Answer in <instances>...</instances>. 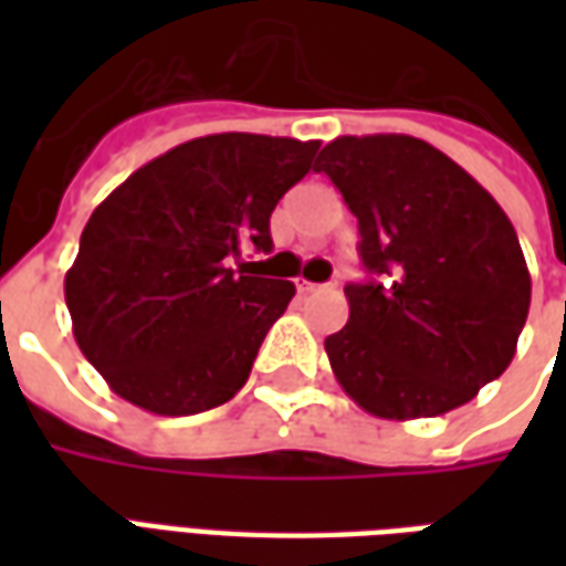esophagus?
Returning <instances> with one entry per match:
<instances>
[{
    "label": "esophagus",
    "mask_w": 566,
    "mask_h": 566,
    "mask_svg": "<svg viewBox=\"0 0 566 566\" xmlns=\"http://www.w3.org/2000/svg\"><path fill=\"white\" fill-rule=\"evenodd\" d=\"M333 284H315V282H306V279H296V291L300 294H315V291H327Z\"/></svg>",
    "instance_id": "34e87169"
}]
</instances>
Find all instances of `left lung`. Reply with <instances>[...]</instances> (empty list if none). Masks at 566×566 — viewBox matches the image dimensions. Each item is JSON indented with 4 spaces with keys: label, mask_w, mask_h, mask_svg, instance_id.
Returning a JSON list of instances; mask_svg holds the SVG:
<instances>
[{
    "label": "left lung",
    "mask_w": 566,
    "mask_h": 566,
    "mask_svg": "<svg viewBox=\"0 0 566 566\" xmlns=\"http://www.w3.org/2000/svg\"><path fill=\"white\" fill-rule=\"evenodd\" d=\"M373 275L345 284L348 324L324 339L336 381L379 418H433L510 367L531 275L497 199L412 136H339L321 150Z\"/></svg>",
    "instance_id": "8db88e82"
}]
</instances>
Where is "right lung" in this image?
<instances>
[{
  "mask_svg": "<svg viewBox=\"0 0 566 566\" xmlns=\"http://www.w3.org/2000/svg\"><path fill=\"white\" fill-rule=\"evenodd\" d=\"M318 148L202 136L145 163L96 206L66 272V306L75 343L117 397L154 416H197L245 385L296 287L248 275L242 251H270L272 209Z\"/></svg>",
  "mask_w": 566,
  "mask_h": 566,
  "instance_id": "add662e5",
  "label": "right lung"
}]
</instances>
